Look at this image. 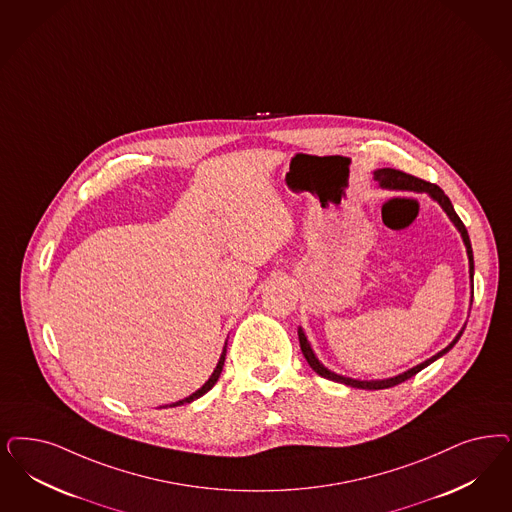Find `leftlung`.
<instances>
[{
  "mask_svg": "<svg viewBox=\"0 0 512 512\" xmlns=\"http://www.w3.org/2000/svg\"><path fill=\"white\" fill-rule=\"evenodd\" d=\"M374 177L384 185V187H391V189H408V191H422V193H429L439 204L442 206V210L448 213V217L452 219V223L458 227L459 232H461V236H463V242H465V247H467V255H469V272H471V280H473V272H475V263H473V247H471V240H469V234H467V229H465V225H463V221L459 219L458 213L454 212V206H452V202H450V198L446 196V194L442 193L441 187H437L435 183H429V181H425V179H420V177L410 176V174H406V172H401V170H393V168H382V170H378V172H374ZM463 333V331H461ZM459 333L454 340H452V344L450 346H446L442 352L437 353V355H433L431 359H427L425 363L422 365H418V367H414V369H410V371L403 372V374H399V376H395V378H388V380H374V382H361V380H352V378H346V376H340V374H335V372L329 371V369H325L321 363H319L318 359H316V355L312 352V348H310V344H308V340H306V336L302 333V329H299V342H300V350H302V355L306 357V361H308V365L314 369V371L318 372L319 376H323V378H327V380H333V382H340V384H346V386H352V388L359 389H386L393 388V386H397V384H401V382H405L408 378H412V376H416L418 372L425 369L427 365H431L433 361H437L441 355L448 352V350H452L454 348V344L458 342Z\"/></svg>",
  "mask_w": 512,
  "mask_h": 512,
  "instance_id": "obj_1",
  "label": "left lung"
}]
</instances>
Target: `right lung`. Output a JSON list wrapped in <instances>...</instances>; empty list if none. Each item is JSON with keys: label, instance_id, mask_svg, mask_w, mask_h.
Wrapping results in <instances>:
<instances>
[{"label": "right lung", "instance_id": "1", "mask_svg": "<svg viewBox=\"0 0 512 512\" xmlns=\"http://www.w3.org/2000/svg\"><path fill=\"white\" fill-rule=\"evenodd\" d=\"M225 355H227V346L223 348V353H221V359H219V363H217V367H215V371H213L212 376H210V380L202 386V388L198 389L196 393H193L191 397H187V399H183V401H179V403H174V405L170 406H177V405H185V403H191V401H194V399H198V397H202L204 393H208L210 389L215 386V382L219 380V376H221V371H223V365H225Z\"/></svg>", "mask_w": 512, "mask_h": 512}]
</instances>
